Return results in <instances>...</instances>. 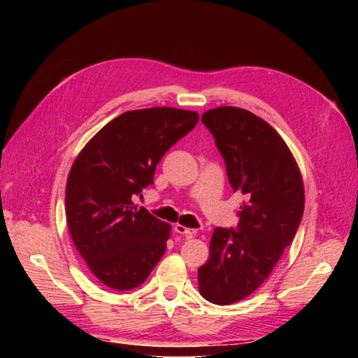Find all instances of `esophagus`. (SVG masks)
Returning a JSON list of instances; mask_svg holds the SVG:
<instances>
[{
  "instance_id": "1",
  "label": "esophagus",
  "mask_w": 358,
  "mask_h": 358,
  "mask_svg": "<svg viewBox=\"0 0 358 358\" xmlns=\"http://www.w3.org/2000/svg\"><path fill=\"white\" fill-rule=\"evenodd\" d=\"M173 229H175V232H177V234H181V235H186V237H194V235L197 234V230H196V229L185 227V226H181V224H177V226H175Z\"/></svg>"
}]
</instances>
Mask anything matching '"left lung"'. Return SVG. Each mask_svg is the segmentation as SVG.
I'll list each match as a JSON object with an SVG mask.
<instances>
[{
  "mask_svg": "<svg viewBox=\"0 0 358 358\" xmlns=\"http://www.w3.org/2000/svg\"><path fill=\"white\" fill-rule=\"evenodd\" d=\"M202 121L226 161L230 186L246 196L237 230L216 227L199 268L203 299L230 305L259 289L294 240L305 187L292 151L262 118L226 106L207 110Z\"/></svg>",
  "mask_w": 358,
  "mask_h": 358,
  "instance_id": "8db88e82",
  "label": "left lung"
}]
</instances>
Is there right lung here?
<instances>
[{"label":"right lung","mask_w":358,"mask_h":358,"mask_svg":"<svg viewBox=\"0 0 358 358\" xmlns=\"http://www.w3.org/2000/svg\"><path fill=\"white\" fill-rule=\"evenodd\" d=\"M199 113L151 107L121 113L77 155L66 183V221L90 271L115 290L147 280L171 237V224L132 197L153 183L157 162L194 129Z\"/></svg>","instance_id":"1"}]
</instances>
